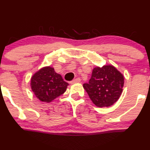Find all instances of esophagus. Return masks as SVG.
<instances>
[{
    "label": "esophagus",
    "instance_id": "esophagus-1",
    "mask_svg": "<svg viewBox=\"0 0 150 150\" xmlns=\"http://www.w3.org/2000/svg\"><path fill=\"white\" fill-rule=\"evenodd\" d=\"M80 81H81L80 78H76V79H75L72 80V81H71V84H75V83L80 82Z\"/></svg>",
    "mask_w": 150,
    "mask_h": 150
}]
</instances>
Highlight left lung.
<instances>
[{"label":"left lung","mask_w":150,"mask_h":150,"mask_svg":"<svg viewBox=\"0 0 150 150\" xmlns=\"http://www.w3.org/2000/svg\"><path fill=\"white\" fill-rule=\"evenodd\" d=\"M124 85L123 75L113 66L94 68L88 83L83 87L98 107H108L117 101Z\"/></svg>","instance_id":"8db88e82"}]
</instances>
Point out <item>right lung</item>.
Masks as SVG:
<instances>
[{
  "label": "right lung",
  "mask_w": 150,
  "mask_h": 150,
  "mask_svg": "<svg viewBox=\"0 0 150 150\" xmlns=\"http://www.w3.org/2000/svg\"><path fill=\"white\" fill-rule=\"evenodd\" d=\"M30 85L37 98L50 103L66 92L69 83L56 73L53 68L48 66L40 69L33 76Z\"/></svg>",
  "instance_id": "1"
}]
</instances>
